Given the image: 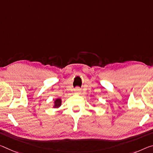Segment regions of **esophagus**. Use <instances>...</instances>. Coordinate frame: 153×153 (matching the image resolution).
<instances>
[{"label":"esophagus","instance_id":"obj_1","mask_svg":"<svg viewBox=\"0 0 153 153\" xmlns=\"http://www.w3.org/2000/svg\"><path fill=\"white\" fill-rule=\"evenodd\" d=\"M75 92H76V94H78L79 92H80V89H79V88H76V89H75Z\"/></svg>","mask_w":153,"mask_h":153}]
</instances>
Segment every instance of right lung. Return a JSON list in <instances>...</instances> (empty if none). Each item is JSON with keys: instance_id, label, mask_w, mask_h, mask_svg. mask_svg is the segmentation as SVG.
Instances as JSON below:
<instances>
[{"instance_id": "add662e5", "label": "right lung", "mask_w": 153, "mask_h": 153, "mask_svg": "<svg viewBox=\"0 0 153 153\" xmlns=\"http://www.w3.org/2000/svg\"><path fill=\"white\" fill-rule=\"evenodd\" d=\"M61 103H62L61 99H56L54 101V106H53V108H59L60 106L61 105Z\"/></svg>"}]
</instances>
